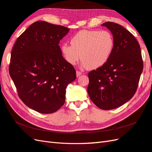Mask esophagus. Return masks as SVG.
Instances as JSON below:
<instances>
[{
    "label": "esophagus",
    "instance_id": "obj_1",
    "mask_svg": "<svg viewBox=\"0 0 152 152\" xmlns=\"http://www.w3.org/2000/svg\"><path fill=\"white\" fill-rule=\"evenodd\" d=\"M82 72H79V71H78V70H77V71L76 72V75H77V77H79L80 75H82Z\"/></svg>",
    "mask_w": 152,
    "mask_h": 152
}]
</instances>
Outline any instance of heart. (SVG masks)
Here are the masks:
<instances>
[{
  "label": "heart",
  "mask_w": 152,
  "mask_h": 152,
  "mask_svg": "<svg viewBox=\"0 0 152 152\" xmlns=\"http://www.w3.org/2000/svg\"><path fill=\"white\" fill-rule=\"evenodd\" d=\"M71 46L62 44L61 51L68 64L75 65L80 59L83 67H101L108 61L114 47V39L107 30H81L70 40Z\"/></svg>",
  "instance_id": "b5f03b06"
}]
</instances>
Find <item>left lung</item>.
<instances>
[{"label":"left lung","instance_id":"8db88e82","mask_svg":"<svg viewBox=\"0 0 152 152\" xmlns=\"http://www.w3.org/2000/svg\"><path fill=\"white\" fill-rule=\"evenodd\" d=\"M102 26L112 32L114 47L108 61L88 73V93L98 108L109 110L123 105L134 95L143 61L139 44L130 32L111 22Z\"/></svg>","mask_w":152,"mask_h":152}]
</instances>
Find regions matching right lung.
I'll return each instance as SVG.
<instances>
[{"instance_id": "add662e5", "label": "right lung", "mask_w": 152, "mask_h": 152, "mask_svg": "<svg viewBox=\"0 0 152 152\" xmlns=\"http://www.w3.org/2000/svg\"><path fill=\"white\" fill-rule=\"evenodd\" d=\"M69 29L37 21L18 37L11 53L9 72L20 99L41 113H54L65 102L66 88L76 71L62 57L60 40Z\"/></svg>"}]
</instances>
